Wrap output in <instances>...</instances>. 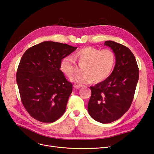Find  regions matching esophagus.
Listing matches in <instances>:
<instances>
[{
  "label": "esophagus",
  "mask_w": 154,
  "mask_h": 154,
  "mask_svg": "<svg viewBox=\"0 0 154 154\" xmlns=\"http://www.w3.org/2000/svg\"><path fill=\"white\" fill-rule=\"evenodd\" d=\"M82 85H76V84H74V88H76V89H78V88H80L82 87Z\"/></svg>",
  "instance_id": "obj_1"
}]
</instances>
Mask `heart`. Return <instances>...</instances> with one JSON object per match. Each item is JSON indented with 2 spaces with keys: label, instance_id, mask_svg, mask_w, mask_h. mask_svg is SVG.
Masks as SVG:
<instances>
[{
  "label": "heart",
  "instance_id": "heart-1",
  "mask_svg": "<svg viewBox=\"0 0 154 154\" xmlns=\"http://www.w3.org/2000/svg\"><path fill=\"white\" fill-rule=\"evenodd\" d=\"M73 58L83 66L81 74L71 78V80L79 84H88L103 82L109 76L114 67L116 57L109 49L100 50L94 47H85L79 49L74 54ZM60 69L65 75L71 78L77 71L72 58L63 57L60 63Z\"/></svg>",
  "mask_w": 154,
  "mask_h": 154
}]
</instances>
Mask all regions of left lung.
I'll return each mask as SVG.
<instances>
[{"instance_id":"8db88e82","label":"left lung","mask_w":154,"mask_h":154,"mask_svg":"<svg viewBox=\"0 0 154 154\" xmlns=\"http://www.w3.org/2000/svg\"><path fill=\"white\" fill-rule=\"evenodd\" d=\"M104 45L114 53L115 67L105 80L90 87L92 94L88 112L97 122L109 123L119 119L131 105L139 68L134 55L127 47L110 40L106 41Z\"/></svg>"}]
</instances>
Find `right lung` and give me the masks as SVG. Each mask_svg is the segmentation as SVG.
Listing matches in <instances>:
<instances>
[{"instance_id":"add662e5","label":"right lung","mask_w":154,"mask_h":154,"mask_svg":"<svg viewBox=\"0 0 154 154\" xmlns=\"http://www.w3.org/2000/svg\"><path fill=\"white\" fill-rule=\"evenodd\" d=\"M76 49L66 44L45 41L23 54L17 83L22 103L34 119L53 123L64 114L72 84L60 71V63Z\"/></svg>"}]
</instances>
